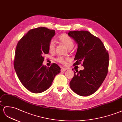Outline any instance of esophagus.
Returning a JSON list of instances; mask_svg holds the SVG:
<instances>
[{
    "label": "esophagus",
    "instance_id": "34e87169",
    "mask_svg": "<svg viewBox=\"0 0 122 122\" xmlns=\"http://www.w3.org/2000/svg\"><path fill=\"white\" fill-rule=\"evenodd\" d=\"M67 70V68H65V67L62 68H61V71H66Z\"/></svg>",
    "mask_w": 122,
    "mask_h": 122
}]
</instances>
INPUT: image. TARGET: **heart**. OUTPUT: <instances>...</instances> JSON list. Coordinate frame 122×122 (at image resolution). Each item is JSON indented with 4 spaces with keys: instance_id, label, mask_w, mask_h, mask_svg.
Returning <instances> with one entry per match:
<instances>
[{
    "instance_id": "obj_1",
    "label": "heart",
    "mask_w": 122,
    "mask_h": 122,
    "mask_svg": "<svg viewBox=\"0 0 122 122\" xmlns=\"http://www.w3.org/2000/svg\"><path fill=\"white\" fill-rule=\"evenodd\" d=\"M59 40L62 44H64L65 46H66V47L68 49L73 47L74 44L73 40L71 39L69 36H67V34H62V35H61L60 36H59ZM55 43L52 41H51L49 42V45H48L49 51L50 52H54L55 51ZM57 60L58 62L62 64L65 63V62L64 59L62 57L58 58Z\"/></svg>"
}]
</instances>
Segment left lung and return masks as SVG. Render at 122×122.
Masks as SVG:
<instances>
[{
    "mask_svg": "<svg viewBox=\"0 0 122 122\" xmlns=\"http://www.w3.org/2000/svg\"><path fill=\"white\" fill-rule=\"evenodd\" d=\"M78 45L74 65L82 63L83 70L74 71L70 82L71 89L82 96L95 93L107 76L109 66V54L102 42L88 31H69Z\"/></svg>",
    "mask_w": 122,
    "mask_h": 122,
    "instance_id": "1",
    "label": "left lung"
}]
</instances>
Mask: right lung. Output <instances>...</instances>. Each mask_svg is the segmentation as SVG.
<instances>
[{"label": "right lung", "instance_id": "add662e5", "mask_svg": "<svg viewBox=\"0 0 122 122\" xmlns=\"http://www.w3.org/2000/svg\"><path fill=\"white\" fill-rule=\"evenodd\" d=\"M55 35L54 30L39 27L29 30L18 42L14 69L23 85L33 93L47 90L61 71L57 64L53 63L49 67L43 64V56L49 53V43Z\"/></svg>", "mask_w": 122, "mask_h": 122}]
</instances>
